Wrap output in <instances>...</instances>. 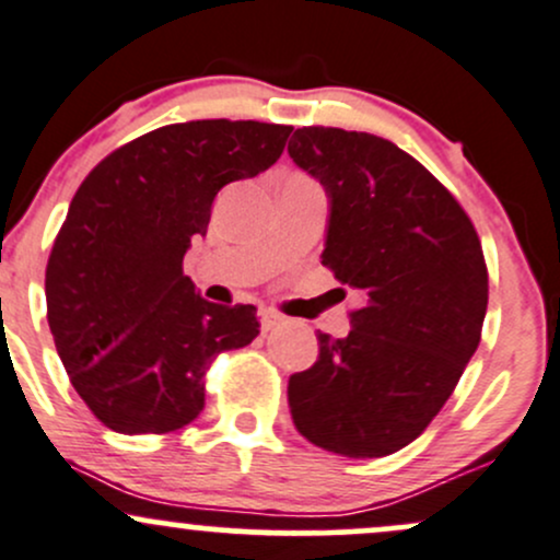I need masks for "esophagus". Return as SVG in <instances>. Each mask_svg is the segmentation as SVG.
Listing matches in <instances>:
<instances>
[{
	"instance_id": "34e87169",
	"label": "esophagus",
	"mask_w": 560,
	"mask_h": 560,
	"mask_svg": "<svg viewBox=\"0 0 560 560\" xmlns=\"http://www.w3.org/2000/svg\"><path fill=\"white\" fill-rule=\"evenodd\" d=\"M279 322H281V316L276 314V311H262V314H260V327H262V332H270V329L279 325Z\"/></svg>"
}]
</instances>
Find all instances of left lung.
I'll return each mask as SVG.
<instances>
[{
	"label": "left lung",
	"instance_id": "obj_1",
	"mask_svg": "<svg viewBox=\"0 0 560 560\" xmlns=\"http://www.w3.org/2000/svg\"><path fill=\"white\" fill-rule=\"evenodd\" d=\"M287 150L329 196L322 265L362 298L351 332H319V359L290 378L292 421L325 451L388 456L432 423L480 343L478 231L448 187L388 139L308 126Z\"/></svg>",
	"mask_w": 560,
	"mask_h": 560
}]
</instances>
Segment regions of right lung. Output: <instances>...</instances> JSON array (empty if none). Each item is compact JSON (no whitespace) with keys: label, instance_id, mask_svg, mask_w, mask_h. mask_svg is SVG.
Returning a JSON list of instances; mask_svg holds the SVG:
<instances>
[{"label":"right lung","instance_id":"right-lung-1","mask_svg":"<svg viewBox=\"0 0 560 560\" xmlns=\"http://www.w3.org/2000/svg\"><path fill=\"white\" fill-rule=\"evenodd\" d=\"M292 126L190 120L109 152L82 179L45 270L47 325L104 427L166 434L203 410L217 354L260 332L255 305H217L182 260L217 192L273 166Z\"/></svg>","mask_w":560,"mask_h":560}]
</instances>
